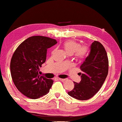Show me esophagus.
Instances as JSON below:
<instances>
[{
  "label": "esophagus",
  "instance_id": "1",
  "mask_svg": "<svg viewBox=\"0 0 122 122\" xmlns=\"http://www.w3.org/2000/svg\"><path fill=\"white\" fill-rule=\"evenodd\" d=\"M66 79H63V78H59V80L61 81H66Z\"/></svg>",
  "mask_w": 122,
  "mask_h": 122
}]
</instances>
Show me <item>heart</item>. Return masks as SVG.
<instances>
[{
  "label": "heart",
  "mask_w": 122,
  "mask_h": 122,
  "mask_svg": "<svg viewBox=\"0 0 122 122\" xmlns=\"http://www.w3.org/2000/svg\"><path fill=\"white\" fill-rule=\"evenodd\" d=\"M64 48L68 55L76 53V57L79 61H83L86 57L89 50L86 46L81 47V45L74 40H68L63 44Z\"/></svg>",
  "instance_id": "1"
}]
</instances>
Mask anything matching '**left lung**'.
<instances>
[{
  "mask_svg": "<svg viewBox=\"0 0 122 122\" xmlns=\"http://www.w3.org/2000/svg\"><path fill=\"white\" fill-rule=\"evenodd\" d=\"M91 51L81 65L79 72L81 81L74 82V87L68 94L79 100H86L93 97L100 89L108 72V59L104 47L100 42L94 41Z\"/></svg>",
  "mask_w": 122,
  "mask_h": 122,
  "instance_id": "obj_1",
  "label": "left lung"
}]
</instances>
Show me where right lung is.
I'll use <instances>...</instances> for the list:
<instances>
[{
    "label": "right lung",
    "mask_w": 122,
    "mask_h": 122,
    "mask_svg": "<svg viewBox=\"0 0 122 122\" xmlns=\"http://www.w3.org/2000/svg\"><path fill=\"white\" fill-rule=\"evenodd\" d=\"M57 43L56 40L35 36L23 41L12 56L10 71L13 82L25 96L36 99L46 95L53 80L39 75V68L46 61L47 49Z\"/></svg>",
    "instance_id": "add662e5"
}]
</instances>
